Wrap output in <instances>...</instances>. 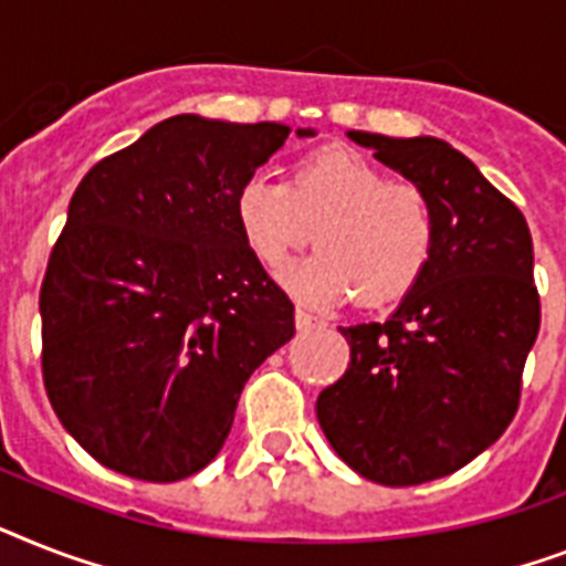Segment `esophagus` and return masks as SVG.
I'll use <instances>...</instances> for the list:
<instances>
[{"mask_svg":"<svg viewBox=\"0 0 566 566\" xmlns=\"http://www.w3.org/2000/svg\"><path fill=\"white\" fill-rule=\"evenodd\" d=\"M316 325H325L319 316L307 314L305 307H296V328L298 331H307V328H316Z\"/></svg>","mask_w":566,"mask_h":566,"instance_id":"esophagus-1","label":"esophagus"}]
</instances>
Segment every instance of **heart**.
<instances>
[{"instance_id":"b5f03b06","label":"heart","mask_w":566,"mask_h":566,"mask_svg":"<svg viewBox=\"0 0 566 566\" xmlns=\"http://www.w3.org/2000/svg\"><path fill=\"white\" fill-rule=\"evenodd\" d=\"M252 255L275 270L311 243L319 252L282 275L305 305H387L421 279L436 243V206L424 186L389 179L360 150L328 145L293 165L291 186L252 174L235 197Z\"/></svg>"}]
</instances>
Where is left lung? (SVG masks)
<instances>
[{
  "instance_id": "8db88e82",
  "label": "left lung",
  "mask_w": 566,
  "mask_h": 566,
  "mask_svg": "<svg viewBox=\"0 0 566 566\" xmlns=\"http://www.w3.org/2000/svg\"><path fill=\"white\" fill-rule=\"evenodd\" d=\"M348 136L436 206L421 279L389 319L339 328L352 360L316 398L337 457L403 489L453 474L512 424L541 328L535 255L523 211L448 142Z\"/></svg>"
}]
</instances>
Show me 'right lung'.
<instances>
[{
	"instance_id": "1",
	"label": "right lung",
	"mask_w": 566,
	"mask_h": 566,
	"mask_svg": "<svg viewBox=\"0 0 566 566\" xmlns=\"http://www.w3.org/2000/svg\"><path fill=\"white\" fill-rule=\"evenodd\" d=\"M287 133L165 118L75 188L40 287L43 384L104 468L197 474L227 442L243 384L296 334L293 302L235 218L241 186Z\"/></svg>"
}]
</instances>
